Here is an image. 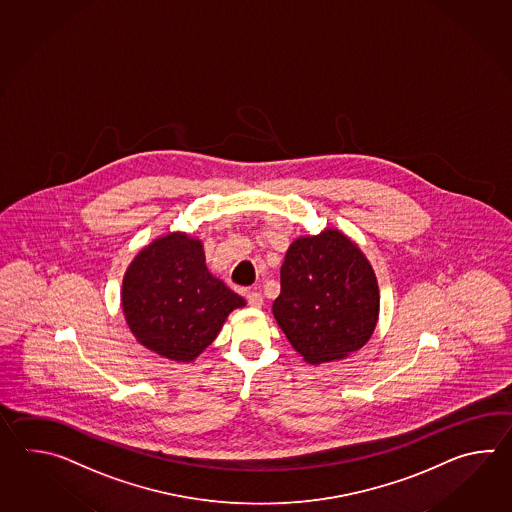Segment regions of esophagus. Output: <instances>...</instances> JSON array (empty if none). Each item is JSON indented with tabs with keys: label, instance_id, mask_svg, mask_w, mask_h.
Segmentation results:
<instances>
[{
	"label": "esophagus",
	"instance_id": "esophagus-1",
	"mask_svg": "<svg viewBox=\"0 0 512 512\" xmlns=\"http://www.w3.org/2000/svg\"><path fill=\"white\" fill-rule=\"evenodd\" d=\"M247 302H249V305L254 307V309H260L261 305H263V296H261L258 291H249V294H247Z\"/></svg>",
	"mask_w": 512,
	"mask_h": 512
}]
</instances>
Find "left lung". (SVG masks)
<instances>
[{"label": "left lung", "instance_id": "1", "mask_svg": "<svg viewBox=\"0 0 512 512\" xmlns=\"http://www.w3.org/2000/svg\"><path fill=\"white\" fill-rule=\"evenodd\" d=\"M272 313L305 362L346 359L370 340L379 318V285L370 261L340 230L291 243Z\"/></svg>", "mask_w": 512, "mask_h": 512}]
</instances>
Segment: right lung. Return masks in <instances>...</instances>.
Instances as JSON below:
<instances>
[{"instance_id": "right-lung-1", "label": "right lung", "mask_w": 512, "mask_h": 512, "mask_svg": "<svg viewBox=\"0 0 512 512\" xmlns=\"http://www.w3.org/2000/svg\"><path fill=\"white\" fill-rule=\"evenodd\" d=\"M245 300L207 269L201 241L172 232L144 247L122 282V311L144 348L192 362Z\"/></svg>"}]
</instances>
